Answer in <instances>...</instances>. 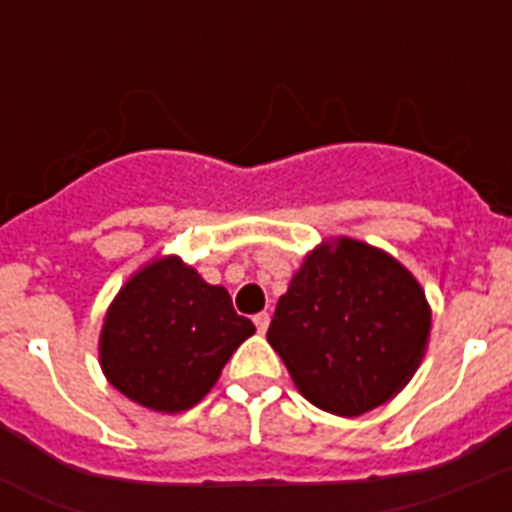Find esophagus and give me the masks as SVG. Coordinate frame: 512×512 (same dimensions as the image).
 Masks as SVG:
<instances>
[{
  "label": "esophagus",
  "instance_id": "esophagus-1",
  "mask_svg": "<svg viewBox=\"0 0 512 512\" xmlns=\"http://www.w3.org/2000/svg\"><path fill=\"white\" fill-rule=\"evenodd\" d=\"M252 321H255V327H257V332H265V329H268V324H271V316H268V313H255V316H252Z\"/></svg>",
  "mask_w": 512,
  "mask_h": 512
}]
</instances>
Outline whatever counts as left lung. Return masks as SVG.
Here are the masks:
<instances>
[{
    "mask_svg": "<svg viewBox=\"0 0 512 512\" xmlns=\"http://www.w3.org/2000/svg\"><path fill=\"white\" fill-rule=\"evenodd\" d=\"M428 335L430 308L412 273L353 239L305 257L268 327L297 390L340 417L396 396L420 366Z\"/></svg>",
    "mask_w": 512,
    "mask_h": 512,
    "instance_id": "obj_1",
    "label": "left lung"
}]
</instances>
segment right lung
Instances as JSON below:
<instances>
[{
    "instance_id": "add662e5",
    "label": "right lung",
    "mask_w": 512,
    "mask_h": 512,
    "mask_svg": "<svg viewBox=\"0 0 512 512\" xmlns=\"http://www.w3.org/2000/svg\"><path fill=\"white\" fill-rule=\"evenodd\" d=\"M249 335L255 324L233 311L223 287L164 257L135 273L108 308L100 366L135 404L185 412L207 396Z\"/></svg>"
}]
</instances>
